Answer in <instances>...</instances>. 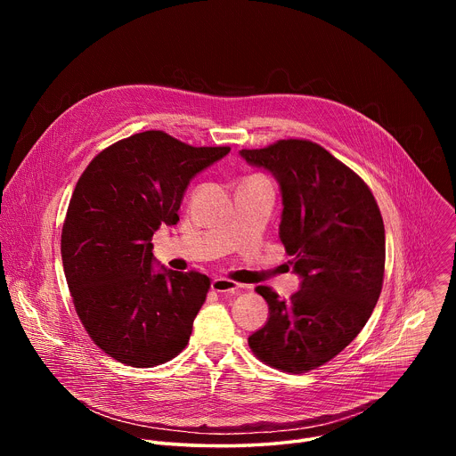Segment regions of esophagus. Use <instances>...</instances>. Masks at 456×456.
<instances>
[{
	"label": "esophagus",
	"mask_w": 456,
	"mask_h": 456,
	"mask_svg": "<svg viewBox=\"0 0 456 456\" xmlns=\"http://www.w3.org/2000/svg\"><path fill=\"white\" fill-rule=\"evenodd\" d=\"M240 283L232 281V280H227V278H215L211 281V290L218 292V294H234L240 290Z\"/></svg>",
	"instance_id": "esophagus-1"
}]
</instances>
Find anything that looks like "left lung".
I'll return each mask as SVG.
<instances>
[{"label": "left lung", "mask_w": 456, "mask_h": 456, "mask_svg": "<svg viewBox=\"0 0 456 456\" xmlns=\"http://www.w3.org/2000/svg\"><path fill=\"white\" fill-rule=\"evenodd\" d=\"M240 155L278 180L280 238L301 278L289 301L256 287L269 321L248 346L273 368L303 373L343 352L370 319L384 278L382 216L364 180L315 142L289 139Z\"/></svg>", "instance_id": "1"}]
</instances>
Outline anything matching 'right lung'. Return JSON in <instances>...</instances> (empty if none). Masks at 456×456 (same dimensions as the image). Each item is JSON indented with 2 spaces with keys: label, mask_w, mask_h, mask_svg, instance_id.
Instances as JSON below:
<instances>
[{
  "label": "right lung",
  "mask_w": 456,
  "mask_h": 456,
  "mask_svg": "<svg viewBox=\"0 0 456 456\" xmlns=\"http://www.w3.org/2000/svg\"><path fill=\"white\" fill-rule=\"evenodd\" d=\"M229 151L151 129L102 150L81 175L62 224V267L85 330L115 361L151 368L185 348L211 281L155 273L151 238L178 222L191 178Z\"/></svg>",
  "instance_id": "obj_1"
}]
</instances>
